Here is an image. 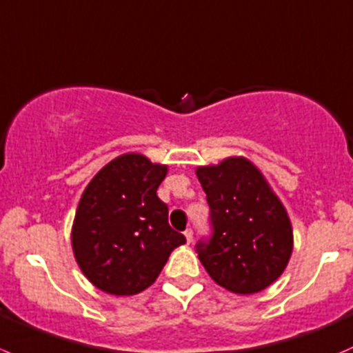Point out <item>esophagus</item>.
Returning <instances> with one entry per match:
<instances>
[{
	"label": "esophagus",
	"instance_id": "obj_1",
	"mask_svg": "<svg viewBox=\"0 0 353 353\" xmlns=\"http://www.w3.org/2000/svg\"><path fill=\"white\" fill-rule=\"evenodd\" d=\"M183 235H185V239H187V242L190 243L192 242V239H194V232H192V228H187L183 232Z\"/></svg>",
	"mask_w": 353,
	"mask_h": 353
}]
</instances>
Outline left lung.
<instances>
[{"instance_id": "obj_1", "label": "left lung", "mask_w": 353, "mask_h": 353, "mask_svg": "<svg viewBox=\"0 0 353 353\" xmlns=\"http://www.w3.org/2000/svg\"><path fill=\"white\" fill-rule=\"evenodd\" d=\"M211 209L212 235L197 243L209 276L226 290L257 294L281 276L294 250L292 223L263 173L247 158L195 170Z\"/></svg>"}]
</instances>
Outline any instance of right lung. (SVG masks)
I'll list each match as a JSON object with an SVG mask.
<instances>
[{
  "mask_svg": "<svg viewBox=\"0 0 353 353\" xmlns=\"http://www.w3.org/2000/svg\"><path fill=\"white\" fill-rule=\"evenodd\" d=\"M166 173V165L128 152L99 170L83 190L72 226L73 256L99 290L141 294L154 283L173 249L185 243L156 194Z\"/></svg>",
  "mask_w": 353,
  "mask_h": 353,
  "instance_id": "obj_1",
  "label": "right lung"
}]
</instances>
